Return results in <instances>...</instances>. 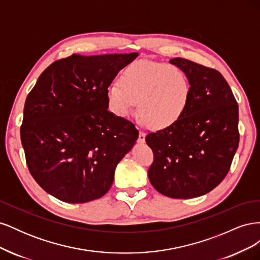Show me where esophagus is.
<instances>
[{
	"label": "esophagus",
	"mask_w": 260,
	"mask_h": 260,
	"mask_svg": "<svg viewBox=\"0 0 260 260\" xmlns=\"http://www.w3.org/2000/svg\"><path fill=\"white\" fill-rule=\"evenodd\" d=\"M145 133L143 132V131H140V133H139V138H138V142L139 143H141V144H143L144 142H145Z\"/></svg>",
	"instance_id": "34e87169"
}]
</instances>
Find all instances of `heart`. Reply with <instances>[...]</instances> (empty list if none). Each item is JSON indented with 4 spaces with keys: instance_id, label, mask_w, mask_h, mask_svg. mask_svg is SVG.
I'll use <instances>...</instances> for the list:
<instances>
[{
    "instance_id": "obj_1",
    "label": "heart",
    "mask_w": 260,
    "mask_h": 260,
    "mask_svg": "<svg viewBox=\"0 0 260 260\" xmlns=\"http://www.w3.org/2000/svg\"><path fill=\"white\" fill-rule=\"evenodd\" d=\"M191 83L182 69L164 62L142 59L124 69L120 83L107 88L109 109L128 117L136 109L144 122L165 129L183 117L191 99Z\"/></svg>"
}]
</instances>
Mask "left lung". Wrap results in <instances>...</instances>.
Wrapping results in <instances>:
<instances>
[{"instance_id":"1","label":"left lung","mask_w":260,"mask_h":260,"mask_svg":"<svg viewBox=\"0 0 260 260\" xmlns=\"http://www.w3.org/2000/svg\"><path fill=\"white\" fill-rule=\"evenodd\" d=\"M170 64L191 83L183 117L145 141L153 149L149 182L172 199H192L210 192L224 179L240 141L239 106L223 76L185 58Z\"/></svg>"}]
</instances>
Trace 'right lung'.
<instances>
[{
  "label": "right lung",
  "instance_id": "add662e5",
  "mask_svg": "<svg viewBox=\"0 0 260 260\" xmlns=\"http://www.w3.org/2000/svg\"><path fill=\"white\" fill-rule=\"evenodd\" d=\"M138 55L74 54L46 68L28 94L21 144L31 176L54 198L86 203L111 188L139 131L108 111L106 91Z\"/></svg>",
  "mask_w": 260,
  "mask_h": 260
}]
</instances>
